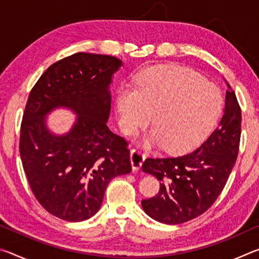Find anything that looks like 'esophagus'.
<instances>
[{
    "label": "esophagus",
    "mask_w": 259,
    "mask_h": 259,
    "mask_svg": "<svg viewBox=\"0 0 259 259\" xmlns=\"http://www.w3.org/2000/svg\"><path fill=\"white\" fill-rule=\"evenodd\" d=\"M130 160H131V165H133L134 171H138V170L142 168L144 161H145V155L138 150H131Z\"/></svg>",
    "instance_id": "obj_1"
}]
</instances>
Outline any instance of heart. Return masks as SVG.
<instances>
[{
    "instance_id": "obj_1",
    "label": "heart",
    "mask_w": 259,
    "mask_h": 259,
    "mask_svg": "<svg viewBox=\"0 0 259 259\" xmlns=\"http://www.w3.org/2000/svg\"><path fill=\"white\" fill-rule=\"evenodd\" d=\"M115 104L125 135L145 128L153 117L154 130L143 138V145H163L165 152L179 154L198 146L211 133L223 97L216 85L191 69L155 66L139 74L136 88L121 87Z\"/></svg>"
}]
</instances>
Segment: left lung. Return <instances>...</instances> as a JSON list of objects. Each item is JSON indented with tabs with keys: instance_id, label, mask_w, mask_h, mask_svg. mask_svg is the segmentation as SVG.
Segmentation results:
<instances>
[{
	"instance_id": "obj_1",
	"label": "left lung",
	"mask_w": 259,
	"mask_h": 259,
	"mask_svg": "<svg viewBox=\"0 0 259 259\" xmlns=\"http://www.w3.org/2000/svg\"><path fill=\"white\" fill-rule=\"evenodd\" d=\"M226 91L218 128L195 151L178 157H148L142 166L160 181L159 194L143 200L148 216L163 224H182L207 211L233 170L241 137V108L234 91Z\"/></svg>"
}]
</instances>
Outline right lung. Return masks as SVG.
Returning <instances> with one entry per match:
<instances>
[{
	"label": "right lung",
	"instance_id": "1",
	"mask_svg": "<svg viewBox=\"0 0 259 259\" xmlns=\"http://www.w3.org/2000/svg\"><path fill=\"white\" fill-rule=\"evenodd\" d=\"M122 66L116 57L77 52L52 64L28 96L19 151L29 186L48 212L82 222L98 211L111 179L131 171L128 143L107 126L109 84ZM67 107L78 116L55 135L45 116Z\"/></svg>",
	"mask_w": 259,
	"mask_h": 259
}]
</instances>
